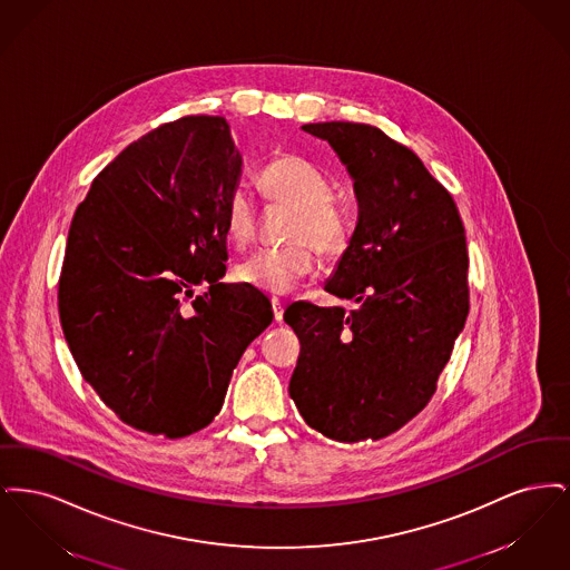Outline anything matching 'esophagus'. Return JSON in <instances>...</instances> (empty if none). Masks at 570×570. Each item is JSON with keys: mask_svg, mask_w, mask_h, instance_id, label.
<instances>
[{"mask_svg": "<svg viewBox=\"0 0 570 570\" xmlns=\"http://www.w3.org/2000/svg\"><path fill=\"white\" fill-rule=\"evenodd\" d=\"M272 307H273V318H275V323H279L282 318H284V307H282V303H279V298H272Z\"/></svg>", "mask_w": 570, "mask_h": 570, "instance_id": "34e87169", "label": "esophagus"}]
</instances>
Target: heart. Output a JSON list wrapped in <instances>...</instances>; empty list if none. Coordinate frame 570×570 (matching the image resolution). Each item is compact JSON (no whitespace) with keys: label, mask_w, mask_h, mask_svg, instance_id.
Segmentation results:
<instances>
[{"label":"heart","mask_w":570,"mask_h":570,"mask_svg":"<svg viewBox=\"0 0 570 570\" xmlns=\"http://www.w3.org/2000/svg\"><path fill=\"white\" fill-rule=\"evenodd\" d=\"M263 194L297 212L288 228L286 247H265L254 252L237 267V277L263 293L286 295L314 269V254L340 252L348 239V222L333 203V186L325 173L298 156L284 154L261 170ZM226 239L244 249L254 239L256 205L245 190H235L224 212Z\"/></svg>","instance_id":"obj_1"}]
</instances>
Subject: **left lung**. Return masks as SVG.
Here are the masks:
<instances>
[{
  "label": "left lung",
  "mask_w": 570,
  "mask_h": 570,
  "mask_svg": "<svg viewBox=\"0 0 570 570\" xmlns=\"http://www.w3.org/2000/svg\"><path fill=\"white\" fill-rule=\"evenodd\" d=\"M348 168L358 222L326 293L356 307L297 301L284 312L301 342L288 393L305 423L337 442L386 438L435 393L470 309L458 205L430 170L379 128L305 124Z\"/></svg>",
  "instance_id": "obj_1"
}]
</instances>
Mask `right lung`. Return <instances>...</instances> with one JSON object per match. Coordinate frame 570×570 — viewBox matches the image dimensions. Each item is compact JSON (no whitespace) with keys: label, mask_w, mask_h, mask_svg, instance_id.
I'll return each mask as SVG.
<instances>
[{"label":"right lung","mask_w":570,"mask_h":570,"mask_svg":"<svg viewBox=\"0 0 570 570\" xmlns=\"http://www.w3.org/2000/svg\"><path fill=\"white\" fill-rule=\"evenodd\" d=\"M242 164L224 117H181L105 166L72 217L61 328L82 379L140 432L209 425L245 348L272 325L261 291L219 282Z\"/></svg>","instance_id":"obj_1"}]
</instances>
